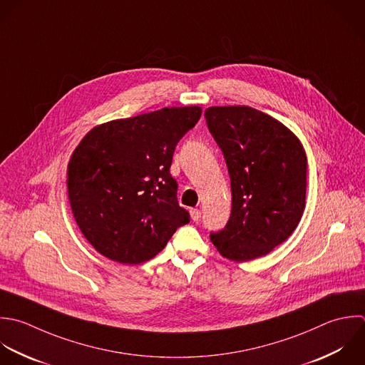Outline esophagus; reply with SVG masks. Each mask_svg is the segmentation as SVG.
<instances>
[{"instance_id": "esophagus-1", "label": "esophagus", "mask_w": 365, "mask_h": 365, "mask_svg": "<svg viewBox=\"0 0 365 365\" xmlns=\"http://www.w3.org/2000/svg\"><path fill=\"white\" fill-rule=\"evenodd\" d=\"M190 217L193 222H199L200 217H202V212L199 209H192L190 210Z\"/></svg>"}]
</instances>
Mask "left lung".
Returning a JSON list of instances; mask_svg holds the SVG:
<instances>
[{
  "mask_svg": "<svg viewBox=\"0 0 365 365\" xmlns=\"http://www.w3.org/2000/svg\"><path fill=\"white\" fill-rule=\"evenodd\" d=\"M205 118L232 186L229 222L210 233V240L229 260L262 257L282 245L303 216L306 152L290 129L255 108L212 106Z\"/></svg>",
  "mask_w": 365,
  "mask_h": 365,
  "instance_id": "1",
  "label": "left lung"
}]
</instances>
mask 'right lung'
<instances>
[{
  "mask_svg": "<svg viewBox=\"0 0 365 365\" xmlns=\"http://www.w3.org/2000/svg\"><path fill=\"white\" fill-rule=\"evenodd\" d=\"M202 108H163L89 130L68 163V197L85 239L105 257L139 264L190 222L170 165Z\"/></svg>",
  "mask_w": 365,
  "mask_h": 365,
  "instance_id": "1",
  "label": "right lung"
}]
</instances>
